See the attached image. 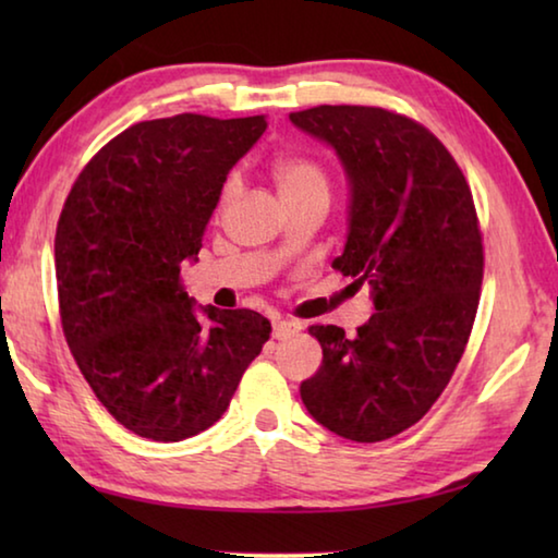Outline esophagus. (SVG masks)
Segmentation results:
<instances>
[{
  "mask_svg": "<svg viewBox=\"0 0 558 558\" xmlns=\"http://www.w3.org/2000/svg\"><path fill=\"white\" fill-rule=\"evenodd\" d=\"M302 329L300 323H295V319H278L276 325H272V337L276 339H290L292 335H298Z\"/></svg>",
  "mask_w": 558,
  "mask_h": 558,
  "instance_id": "34e87169",
  "label": "esophagus"
}]
</instances>
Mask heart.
Here are the masks:
<instances>
[{
    "instance_id": "obj_1",
    "label": "heart",
    "mask_w": 558,
    "mask_h": 558,
    "mask_svg": "<svg viewBox=\"0 0 558 558\" xmlns=\"http://www.w3.org/2000/svg\"><path fill=\"white\" fill-rule=\"evenodd\" d=\"M272 179L282 196V202L300 199V196H327L329 182L325 169L319 167L315 159L300 157V155H286L272 162ZM235 194V179H229L223 186V204Z\"/></svg>"
}]
</instances>
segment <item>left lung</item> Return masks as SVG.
<instances>
[{"mask_svg":"<svg viewBox=\"0 0 558 558\" xmlns=\"http://www.w3.org/2000/svg\"><path fill=\"white\" fill-rule=\"evenodd\" d=\"M290 122L344 169L347 243L332 266L366 282L374 302L354 337L310 327L323 364L300 399L337 436L379 442L428 413L465 352L483 286L475 204L456 159L409 118L319 106Z\"/></svg>","mask_w":558,"mask_h":558,"instance_id":"left-lung-1","label":"left lung"}]
</instances>
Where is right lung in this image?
Listing matches in <instances>:
<instances>
[{
	"mask_svg": "<svg viewBox=\"0 0 558 558\" xmlns=\"http://www.w3.org/2000/svg\"><path fill=\"white\" fill-rule=\"evenodd\" d=\"M263 116L147 120L75 179L56 229L65 342L93 393L137 436L177 442L221 418L270 337L253 310L196 305L182 268Z\"/></svg>",
	"mask_w": 558,
	"mask_h": 558,
	"instance_id": "1",
	"label": "right lung"
}]
</instances>
